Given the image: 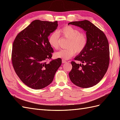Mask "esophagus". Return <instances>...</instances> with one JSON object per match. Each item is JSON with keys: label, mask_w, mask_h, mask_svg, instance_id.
<instances>
[{"label": "esophagus", "mask_w": 120, "mask_h": 120, "mask_svg": "<svg viewBox=\"0 0 120 120\" xmlns=\"http://www.w3.org/2000/svg\"><path fill=\"white\" fill-rule=\"evenodd\" d=\"M62 63H64H64H67V61L64 60H62Z\"/></svg>", "instance_id": "esophagus-1"}]
</instances>
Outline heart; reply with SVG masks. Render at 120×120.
<instances>
[{"mask_svg": "<svg viewBox=\"0 0 120 120\" xmlns=\"http://www.w3.org/2000/svg\"><path fill=\"white\" fill-rule=\"evenodd\" d=\"M60 35L68 39L67 45L68 48L59 50L54 53V56L56 58L65 60L70 59L75 52H81L86 48L88 41L86 34L81 33L78 29L71 26H65L57 31L53 32L49 35V43L54 49L59 48Z\"/></svg>", "mask_w": 120, "mask_h": 120, "instance_id": "1", "label": "heart"}]
</instances>
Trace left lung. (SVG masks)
I'll list each match as a JSON object with an SVG mask.
<instances>
[{"instance_id":"obj_1","label":"left lung","mask_w":120,"mask_h":120,"mask_svg":"<svg viewBox=\"0 0 120 120\" xmlns=\"http://www.w3.org/2000/svg\"><path fill=\"white\" fill-rule=\"evenodd\" d=\"M69 24L83 29L88 39L85 49L75 57V60L82 64L71 61L69 77L75 85L90 88L99 83L107 71L110 61L108 41L104 32L90 21H73Z\"/></svg>"}]
</instances>
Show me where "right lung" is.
Wrapping results in <instances>:
<instances>
[{"label":"right lung","instance_id":"add662e5","mask_svg":"<svg viewBox=\"0 0 120 120\" xmlns=\"http://www.w3.org/2000/svg\"><path fill=\"white\" fill-rule=\"evenodd\" d=\"M57 21L35 20L17 34L12 45L11 60L20 80L30 88L39 90L51 83L61 64L51 59L53 50L48 37L57 28Z\"/></svg>","mask_w":120,"mask_h":120}]
</instances>
